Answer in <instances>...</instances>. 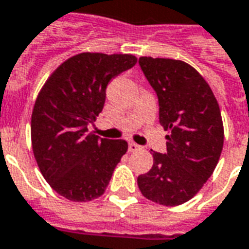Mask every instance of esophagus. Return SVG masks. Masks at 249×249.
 Here are the masks:
<instances>
[{"label":"esophagus","instance_id":"obj_1","mask_svg":"<svg viewBox=\"0 0 249 249\" xmlns=\"http://www.w3.org/2000/svg\"><path fill=\"white\" fill-rule=\"evenodd\" d=\"M141 146L137 145L136 142H133V141H130L129 144H128V149H129V152H135V151H139Z\"/></svg>","mask_w":249,"mask_h":249}]
</instances>
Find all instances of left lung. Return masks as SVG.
<instances>
[{
    "instance_id": "left-lung-1",
    "label": "left lung",
    "mask_w": 249,
    "mask_h": 249,
    "mask_svg": "<svg viewBox=\"0 0 249 249\" xmlns=\"http://www.w3.org/2000/svg\"><path fill=\"white\" fill-rule=\"evenodd\" d=\"M139 64L159 97V119L167 130V152H153L149 172L137 184L153 203H187L207 183L219 162L224 126L219 104L204 77L180 60L140 57Z\"/></svg>"
}]
</instances>
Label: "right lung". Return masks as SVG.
Listing matches in <instances>:
<instances>
[{
  "label": "right lung",
  "mask_w": 249,
  "mask_h": 249,
  "mask_svg": "<svg viewBox=\"0 0 249 249\" xmlns=\"http://www.w3.org/2000/svg\"><path fill=\"white\" fill-rule=\"evenodd\" d=\"M132 54L80 53L68 58L41 88L32 113V146L42 176L71 201H90L108 187L128 151L125 140L88 133L105 103L108 82L136 65Z\"/></svg>",
  "instance_id": "1"
}]
</instances>
